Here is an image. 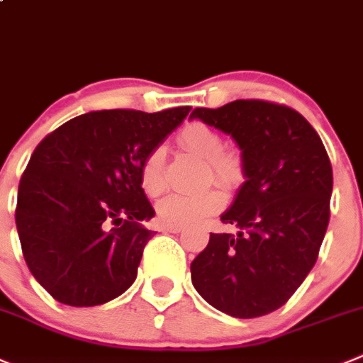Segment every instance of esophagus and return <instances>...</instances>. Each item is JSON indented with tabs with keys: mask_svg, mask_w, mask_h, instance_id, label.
<instances>
[{
	"mask_svg": "<svg viewBox=\"0 0 363 363\" xmlns=\"http://www.w3.org/2000/svg\"><path fill=\"white\" fill-rule=\"evenodd\" d=\"M164 232H172V234H179L182 232V227H172V225H163Z\"/></svg>",
	"mask_w": 363,
	"mask_h": 363,
	"instance_id": "esophagus-1",
	"label": "esophagus"
}]
</instances>
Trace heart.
<instances>
[{"label": "heart", "instance_id": "heart-1", "mask_svg": "<svg viewBox=\"0 0 363 363\" xmlns=\"http://www.w3.org/2000/svg\"><path fill=\"white\" fill-rule=\"evenodd\" d=\"M179 143L193 156L206 161L211 177L223 188H232L241 181L242 163L234 150H223L220 133L203 122H189L179 133ZM140 182L149 196H157L167 188L164 149L154 147L140 167ZM223 206V196L216 189L200 193H172L157 203V220L161 225L184 227L211 216Z\"/></svg>", "mask_w": 363, "mask_h": 363}]
</instances>
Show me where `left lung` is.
Returning <instances> with one entry per match:
<instances>
[{
    "mask_svg": "<svg viewBox=\"0 0 363 363\" xmlns=\"http://www.w3.org/2000/svg\"><path fill=\"white\" fill-rule=\"evenodd\" d=\"M189 118L230 135L245 175L220 216L235 232L211 234L191 262L193 287L232 318H260L282 307L318 260L333 188L328 154L315 129L282 104L241 99Z\"/></svg>",
    "mask_w": 363,
    "mask_h": 363,
    "instance_id": "1",
    "label": "left lung"
}]
</instances>
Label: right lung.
<instances>
[{
	"mask_svg": "<svg viewBox=\"0 0 363 363\" xmlns=\"http://www.w3.org/2000/svg\"><path fill=\"white\" fill-rule=\"evenodd\" d=\"M101 110L45 136L24 170L16 225L37 282L70 307L103 305L133 286L154 218L140 182L147 154L188 117Z\"/></svg>",
	"mask_w": 363,
	"mask_h": 363,
	"instance_id": "right-lung-1",
	"label": "right lung"
}]
</instances>
